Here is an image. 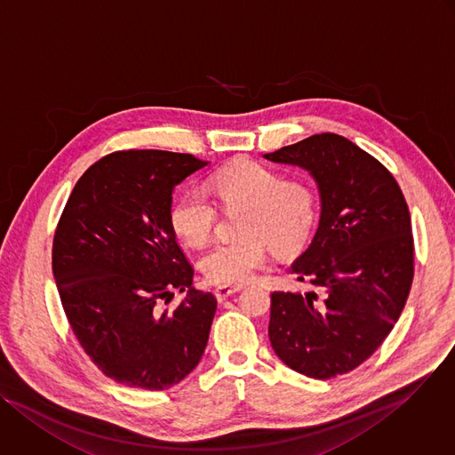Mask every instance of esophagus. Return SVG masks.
I'll return each mask as SVG.
<instances>
[{"label": "esophagus", "instance_id": "esophagus-1", "mask_svg": "<svg viewBox=\"0 0 455 455\" xmlns=\"http://www.w3.org/2000/svg\"><path fill=\"white\" fill-rule=\"evenodd\" d=\"M242 289H243V285H233V287L222 285V287H217L213 292H215V296H217L219 301H224V299H228L229 296H233L235 292H240Z\"/></svg>", "mask_w": 455, "mask_h": 455}]
</instances>
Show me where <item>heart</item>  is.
<instances>
[{"mask_svg": "<svg viewBox=\"0 0 455 455\" xmlns=\"http://www.w3.org/2000/svg\"><path fill=\"white\" fill-rule=\"evenodd\" d=\"M224 208H245L236 240L215 243L201 267L210 283L242 285L267 261V247L276 254L298 251L317 220V194L305 180L285 177L256 161H236L220 168L210 183ZM217 206L201 188H190L170 210L173 231L190 245L210 240Z\"/></svg>", "mask_w": 455, "mask_h": 455, "instance_id": "b5f03b06", "label": "heart"}]
</instances>
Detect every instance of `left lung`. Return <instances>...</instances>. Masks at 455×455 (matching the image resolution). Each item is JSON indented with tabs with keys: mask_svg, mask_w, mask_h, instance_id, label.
<instances>
[{
	"mask_svg": "<svg viewBox=\"0 0 455 455\" xmlns=\"http://www.w3.org/2000/svg\"><path fill=\"white\" fill-rule=\"evenodd\" d=\"M263 157L308 170L321 194L315 236L289 268L314 291L270 294V346L301 375L349 373L386 340L411 292L405 197L379 159L339 134H314Z\"/></svg>",
	"mask_w": 455,
	"mask_h": 455,
	"instance_id": "left-lung-1",
	"label": "left lung"
}]
</instances>
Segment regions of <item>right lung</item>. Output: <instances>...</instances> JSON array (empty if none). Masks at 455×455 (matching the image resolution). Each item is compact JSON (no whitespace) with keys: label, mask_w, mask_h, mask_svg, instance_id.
<instances>
[{"label":"right lung","mask_w":455,"mask_h":455,"mask_svg":"<svg viewBox=\"0 0 455 455\" xmlns=\"http://www.w3.org/2000/svg\"><path fill=\"white\" fill-rule=\"evenodd\" d=\"M192 154L118 150L91 164L59 219L52 268L68 323L109 379L163 391L190 375L217 310L170 224L173 188L204 168ZM189 291L173 311V291Z\"/></svg>","instance_id":"right-lung-1"}]
</instances>
